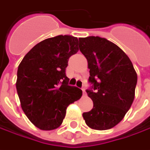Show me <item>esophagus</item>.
I'll return each mask as SVG.
<instances>
[{
	"instance_id": "obj_1",
	"label": "esophagus",
	"mask_w": 150,
	"mask_h": 150,
	"mask_svg": "<svg viewBox=\"0 0 150 150\" xmlns=\"http://www.w3.org/2000/svg\"><path fill=\"white\" fill-rule=\"evenodd\" d=\"M82 90H83V94H85V93H86V92H85V88H82Z\"/></svg>"
}]
</instances>
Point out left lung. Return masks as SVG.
Here are the masks:
<instances>
[{
  "mask_svg": "<svg viewBox=\"0 0 150 150\" xmlns=\"http://www.w3.org/2000/svg\"><path fill=\"white\" fill-rule=\"evenodd\" d=\"M79 49L88 61L93 89L87 90L93 108L83 113L85 123L93 129H112L134 99L137 73L133 63L123 50L105 38H79Z\"/></svg>",
  "mask_w": 150,
  "mask_h": 150,
  "instance_id": "obj_1",
  "label": "left lung"
}]
</instances>
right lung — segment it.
I'll use <instances>...</instances> for the list:
<instances>
[{"instance_id": "obj_1", "label": "right lung", "mask_w": 150, "mask_h": 150, "mask_svg": "<svg viewBox=\"0 0 150 150\" xmlns=\"http://www.w3.org/2000/svg\"><path fill=\"white\" fill-rule=\"evenodd\" d=\"M78 51V38L60 35L34 46L19 64L16 86L21 107L40 129L60 127L67 108L83 95L80 88L68 86L65 73L68 58Z\"/></svg>"}]
</instances>
